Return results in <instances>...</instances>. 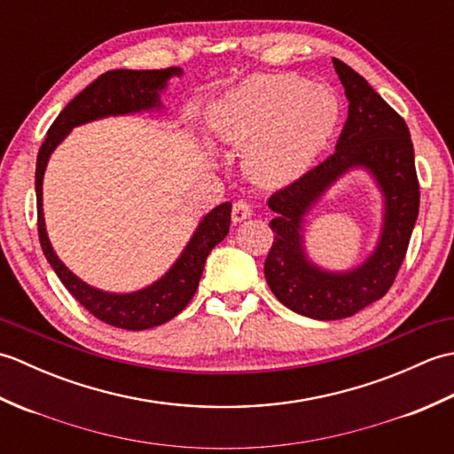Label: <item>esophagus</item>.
Wrapping results in <instances>:
<instances>
[{
	"instance_id": "esophagus-1",
	"label": "esophagus",
	"mask_w": 454,
	"mask_h": 454,
	"mask_svg": "<svg viewBox=\"0 0 454 454\" xmlns=\"http://www.w3.org/2000/svg\"><path fill=\"white\" fill-rule=\"evenodd\" d=\"M252 215H254V210H252V205H249V202H246V200H236L234 202V207H232V222H234V224H239V222L247 220Z\"/></svg>"
}]
</instances>
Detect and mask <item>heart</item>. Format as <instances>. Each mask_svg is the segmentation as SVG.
Returning <instances> with one entry per match:
<instances>
[{"instance_id": "1", "label": "heart", "mask_w": 454, "mask_h": 454, "mask_svg": "<svg viewBox=\"0 0 454 454\" xmlns=\"http://www.w3.org/2000/svg\"><path fill=\"white\" fill-rule=\"evenodd\" d=\"M208 124L220 142L246 150L249 177L283 187L302 176L330 140L337 101L301 75H254L212 101Z\"/></svg>"}]
</instances>
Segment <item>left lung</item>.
Here are the masks:
<instances>
[{"instance_id":"obj_1","label":"left lung","mask_w":454,"mask_h":454,"mask_svg":"<svg viewBox=\"0 0 454 454\" xmlns=\"http://www.w3.org/2000/svg\"><path fill=\"white\" fill-rule=\"evenodd\" d=\"M333 66L349 99L335 152L267 202L277 212L269 222L275 238L265 259L267 285L278 302L312 320L349 317L388 293L419 212V183L406 121L353 67L337 58ZM353 167H364L380 183L385 197L383 232L363 266L330 274L307 262L301 224L313 202Z\"/></svg>"}]
</instances>
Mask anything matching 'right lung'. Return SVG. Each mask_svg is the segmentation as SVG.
Wrapping results in <instances>:
<instances>
[{
    "label": "right lung",
    "mask_w": 454,
    "mask_h": 454,
    "mask_svg": "<svg viewBox=\"0 0 454 454\" xmlns=\"http://www.w3.org/2000/svg\"><path fill=\"white\" fill-rule=\"evenodd\" d=\"M181 74V67H166V70H111L101 74L98 80L90 83L88 88L66 105L64 111L52 122V127L48 129L43 146L38 150L35 176L36 222L38 239H41L44 257L48 259V263H51L62 285L85 310H90L101 322L122 327V330L140 332L166 324L191 302V298L197 293L208 254L228 234L232 202H222L220 207L212 208L200 220L199 228L189 239L185 249H183V254L160 281L142 288L138 293L114 294L85 285L54 254L51 239L46 236L43 215L44 169L54 148L74 127H80V124L95 119L111 117V114H129L156 109L161 105L160 91L166 90L168 80Z\"/></svg>",
    "instance_id": "obj_1"
}]
</instances>
